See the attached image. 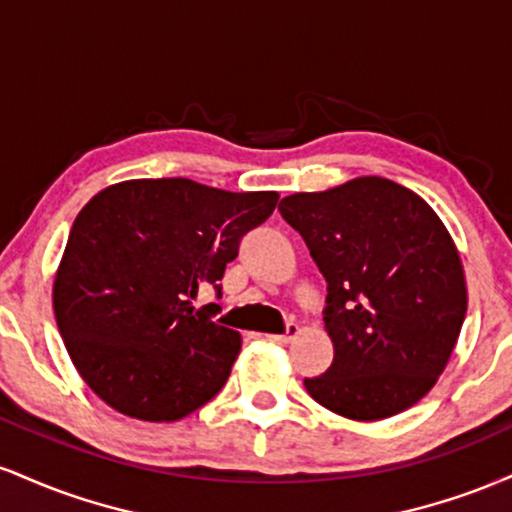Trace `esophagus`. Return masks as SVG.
<instances>
[{
	"instance_id": "1",
	"label": "esophagus",
	"mask_w": 512,
	"mask_h": 512,
	"mask_svg": "<svg viewBox=\"0 0 512 512\" xmlns=\"http://www.w3.org/2000/svg\"><path fill=\"white\" fill-rule=\"evenodd\" d=\"M298 332H301V327H298L296 322H289V327H286L284 334H267V342L289 344V342H293V339H296Z\"/></svg>"
}]
</instances>
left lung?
<instances>
[{
    "instance_id": "1",
    "label": "left lung",
    "mask_w": 512,
    "mask_h": 512,
    "mask_svg": "<svg viewBox=\"0 0 512 512\" xmlns=\"http://www.w3.org/2000/svg\"><path fill=\"white\" fill-rule=\"evenodd\" d=\"M327 281L334 361L305 390L334 414L380 421L436 385L460 337L467 281L445 223L416 192L366 175L281 199Z\"/></svg>"
}]
</instances>
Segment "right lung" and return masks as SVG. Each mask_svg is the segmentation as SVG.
<instances>
[{"label": "right lung", "instance_id": "obj_1", "mask_svg": "<svg viewBox=\"0 0 512 512\" xmlns=\"http://www.w3.org/2000/svg\"><path fill=\"white\" fill-rule=\"evenodd\" d=\"M276 192H226L187 178L125 180L76 216L52 284L74 368L120 414L178 421L219 395L240 334L192 301L223 279Z\"/></svg>", "mask_w": 512, "mask_h": 512}]
</instances>
